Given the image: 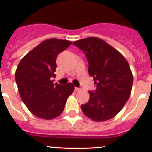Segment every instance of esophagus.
Listing matches in <instances>:
<instances>
[{"label": "esophagus", "mask_w": 152, "mask_h": 152, "mask_svg": "<svg viewBox=\"0 0 152 152\" xmlns=\"http://www.w3.org/2000/svg\"><path fill=\"white\" fill-rule=\"evenodd\" d=\"M75 90L76 91V92H79V91H81V90H82V89H81V88H77V87H75Z\"/></svg>", "instance_id": "34e87169"}]
</instances>
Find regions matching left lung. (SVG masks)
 Segmentation results:
<instances>
[{
	"mask_svg": "<svg viewBox=\"0 0 152 152\" xmlns=\"http://www.w3.org/2000/svg\"><path fill=\"white\" fill-rule=\"evenodd\" d=\"M73 44L83 51L88 62V74L96 88L81 106L83 113L96 122L110 119L122 110L130 96L133 74L123 56L100 38L90 37Z\"/></svg>",
	"mask_w": 152,
	"mask_h": 152,
	"instance_id": "8db88e82",
	"label": "left lung"
}]
</instances>
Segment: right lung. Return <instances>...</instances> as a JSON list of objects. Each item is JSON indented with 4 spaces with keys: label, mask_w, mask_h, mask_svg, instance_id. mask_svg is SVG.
Here are the masks:
<instances>
[{
    "label": "right lung",
    "mask_w": 152,
    "mask_h": 152,
    "mask_svg": "<svg viewBox=\"0 0 152 152\" xmlns=\"http://www.w3.org/2000/svg\"><path fill=\"white\" fill-rule=\"evenodd\" d=\"M71 45L70 41L45 40L28 53L19 62L15 81L22 100L30 112L42 119L60 115L69 96L74 92L71 83L53 84L56 58Z\"/></svg>",
    "instance_id": "obj_1"
}]
</instances>
